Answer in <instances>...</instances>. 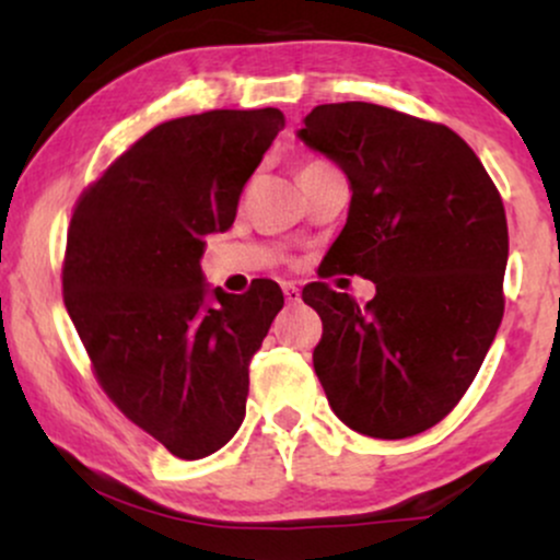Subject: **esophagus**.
<instances>
[{
	"instance_id": "34e87169",
	"label": "esophagus",
	"mask_w": 560,
	"mask_h": 560,
	"mask_svg": "<svg viewBox=\"0 0 560 560\" xmlns=\"http://www.w3.org/2000/svg\"><path fill=\"white\" fill-rule=\"evenodd\" d=\"M281 289H284V300L289 302V305H298V302L302 300L300 289L294 287V284H284V287H281Z\"/></svg>"
}]
</instances>
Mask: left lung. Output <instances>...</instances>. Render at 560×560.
Masks as SVG:
<instances>
[{
	"label": "left lung",
	"mask_w": 560,
	"mask_h": 560,
	"mask_svg": "<svg viewBox=\"0 0 560 560\" xmlns=\"http://www.w3.org/2000/svg\"><path fill=\"white\" fill-rule=\"evenodd\" d=\"M298 137L350 182L326 262L376 284L365 307L320 281L302 292L324 320L320 387L365 436L427 432L471 387L503 320V199L458 133L389 107L318 105Z\"/></svg>",
	"instance_id": "8db88e82"
}]
</instances>
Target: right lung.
<instances>
[{"label":"right lung","instance_id":"add662e5","mask_svg":"<svg viewBox=\"0 0 560 560\" xmlns=\"http://www.w3.org/2000/svg\"><path fill=\"white\" fill-rule=\"evenodd\" d=\"M284 115L210 110L168 120L83 191L68 229L66 307L102 389L176 458L221 450L244 421L249 361L284 305L205 284V236L231 229Z\"/></svg>","mask_w":560,"mask_h":560}]
</instances>
